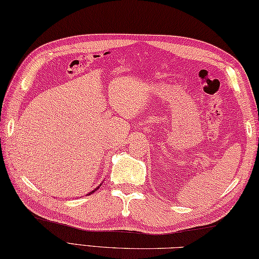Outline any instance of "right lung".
<instances>
[{"label":"right lung","instance_id":"obj_1","mask_svg":"<svg viewBox=\"0 0 259 259\" xmlns=\"http://www.w3.org/2000/svg\"><path fill=\"white\" fill-rule=\"evenodd\" d=\"M101 186V185H100ZM97 189H99V187H97V188L95 189V190H93V191H91V192H89V194H88V195H91V194H93V192H95Z\"/></svg>","mask_w":259,"mask_h":259}]
</instances>
